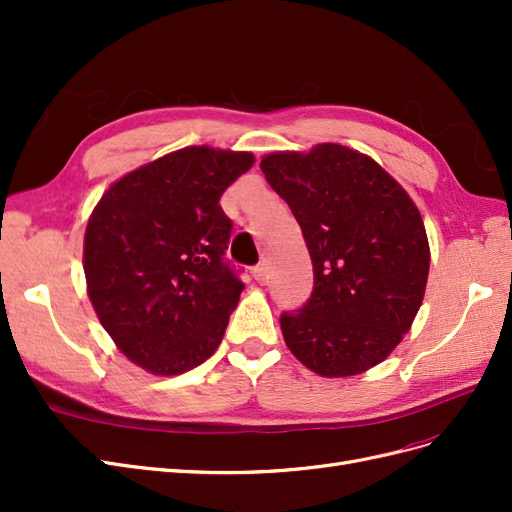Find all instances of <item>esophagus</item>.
Segmentation results:
<instances>
[{
    "instance_id": "34e87169",
    "label": "esophagus",
    "mask_w": 512,
    "mask_h": 512,
    "mask_svg": "<svg viewBox=\"0 0 512 512\" xmlns=\"http://www.w3.org/2000/svg\"><path fill=\"white\" fill-rule=\"evenodd\" d=\"M252 275H254V280H256L258 284H267V282H269V267H267V262H260V265H256V267L252 269Z\"/></svg>"
}]
</instances>
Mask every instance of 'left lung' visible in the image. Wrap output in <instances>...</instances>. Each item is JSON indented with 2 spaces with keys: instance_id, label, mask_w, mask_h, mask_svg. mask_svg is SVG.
I'll return each mask as SVG.
<instances>
[{
  "instance_id": "left-lung-1",
  "label": "left lung",
  "mask_w": 512,
  "mask_h": 512,
  "mask_svg": "<svg viewBox=\"0 0 512 512\" xmlns=\"http://www.w3.org/2000/svg\"><path fill=\"white\" fill-rule=\"evenodd\" d=\"M260 168L297 218L314 292L282 314L284 342L322 378L376 367L412 329L429 277V241L410 194L365 153L339 143L273 151Z\"/></svg>"
}]
</instances>
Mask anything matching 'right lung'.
<instances>
[{
    "label": "right lung",
    "instance_id": "right-lung-1",
    "mask_svg": "<svg viewBox=\"0 0 512 512\" xmlns=\"http://www.w3.org/2000/svg\"><path fill=\"white\" fill-rule=\"evenodd\" d=\"M254 153L183 147L123 175L98 200L83 241L89 301L128 361L179 376L218 350L243 284L222 260L220 207Z\"/></svg>",
    "mask_w": 512,
    "mask_h": 512
}]
</instances>
